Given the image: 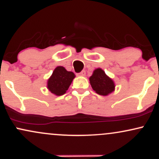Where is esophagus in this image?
Instances as JSON below:
<instances>
[{"label": "esophagus", "mask_w": 159, "mask_h": 159, "mask_svg": "<svg viewBox=\"0 0 159 159\" xmlns=\"http://www.w3.org/2000/svg\"><path fill=\"white\" fill-rule=\"evenodd\" d=\"M85 75H86V72H85L84 70H83V71H82V72H80V73H78V75H79V76H85Z\"/></svg>", "instance_id": "34e87169"}]
</instances>
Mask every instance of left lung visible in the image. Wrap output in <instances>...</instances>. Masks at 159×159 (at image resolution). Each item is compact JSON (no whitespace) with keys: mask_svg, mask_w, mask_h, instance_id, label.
Here are the masks:
<instances>
[{"mask_svg":"<svg viewBox=\"0 0 159 159\" xmlns=\"http://www.w3.org/2000/svg\"><path fill=\"white\" fill-rule=\"evenodd\" d=\"M90 83L93 90L101 96H107L114 91V81L100 68L93 71V73L90 77Z\"/></svg>","mask_w":159,"mask_h":159,"instance_id":"1","label":"left lung"}]
</instances>
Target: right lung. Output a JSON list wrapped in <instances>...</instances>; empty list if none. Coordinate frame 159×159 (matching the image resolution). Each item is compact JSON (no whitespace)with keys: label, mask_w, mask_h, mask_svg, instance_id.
<instances>
[{"label":"right lung","mask_w":159,"mask_h":159,"mask_svg":"<svg viewBox=\"0 0 159 159\" xmlns=\"http://www.w3.org/2000/svg\"><path fill=\"white\" fill-rule=\"evenodd\" d=\"M75 77L72 72H68L64 67L57 66L47 82V88L56 96L65 94Z\"/></svg>","instance_id":"right-lung-1"}]
</instances>
